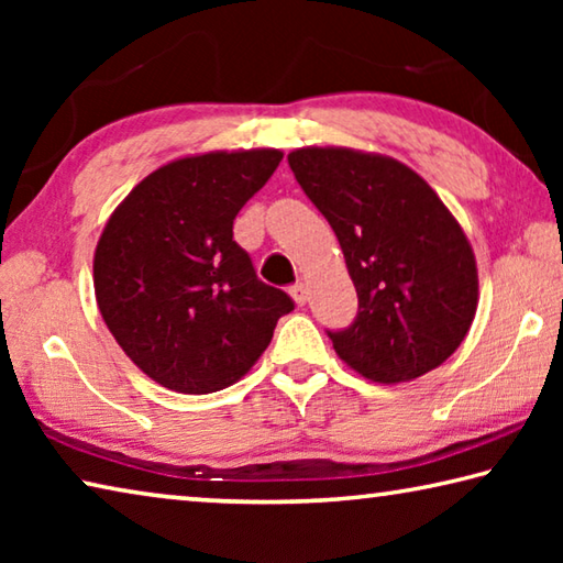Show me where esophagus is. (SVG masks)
I'll use <instances>...</instances> for the list:
<instances>
[{
	"instance_id": "34e87169",
	"label": "esophagus",
	"mask_w": 563,
	"mask_h": 563,
	"mask_svg": "<svg viewBox=\"0 0 563 563\" xmlns=\"http://www.w3.org/2000/svg\"><path fill=\"white\" fill-rule=\"evenodd\" d=\"M290 295H292L295 302L305 305V302H308V285H305V283H295L292 288H290Z\"/></svg>"
}]
</instances>
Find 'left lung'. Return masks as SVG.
Masks as SVG:
<instances>
[{"label":"left lung","mask_w":563,"mask_h":563,"mask_svg":"<svg viewBox=\"0 0 563 563\" xmlns=\"http://www.w3.org/2000/svg\"><path fill=\"white\" fill-rule=\"evenodd\" d=\"M305 196L335 231L357 290V318L328 332L338 355L373 383L440 367L472 328L479 278L462 225L397 158L342 146L288 154Z\"/></svg>","instance_id":"left-lung-1"}]
</instances>
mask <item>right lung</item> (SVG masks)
I'll return each mask as SVG.
<instances>
[{
  "label": "right lung",
  "mask_w": 563,
  "mask_h": 563,
  "mask_svg": "<svg viewBox=\"0 0 563 563\" xmlns=\"http://www.w3.org/2000/svg\"><path fill=\"white\" fill-rule=\"evenodd\" d=\"M283 161L211 151L156 168L111 213L93 253L101 318L141 373L184 395L238 383L295 308L258 280L233 221Z\"/></svg>",
  "instance_id": "add662e5"
}]
</instances>
